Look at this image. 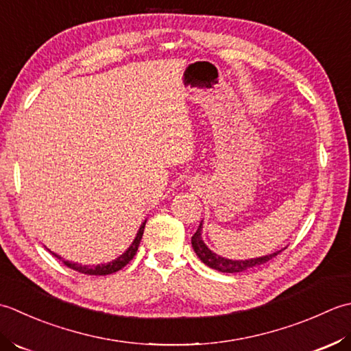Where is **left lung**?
Returning <instances> with one entry per match:
<instances>
[{"label":"left lung","mask_w":351,"mask_h":351,"mask_svg":"<svg viewBox=\"0 0 351 351\" xmlns=\"http://www.w3.org/2000/svg\"><path fill=\"white\" fill-rule=\"evenodd\" d=\"M192 247H194V252L199 257V261L204 262L207 267H210L217 271H221V273H242L248 268L253 267H259L262 263H267L268 261L273 259L280 252L263 256V257H257V259H250V261H230L226 259V257H221L215 254L212 250L207 248V245L202 239V224L197 228V232L192 236Z\"/></svg>","instance_id":"1"}]
</instances>
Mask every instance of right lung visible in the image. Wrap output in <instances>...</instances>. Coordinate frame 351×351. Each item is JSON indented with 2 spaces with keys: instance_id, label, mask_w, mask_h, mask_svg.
Segmentation results:
<instances>
[{
  "instance_id": "add662e5",
  "label": "right lung",
  "mask_w": 351,
  "mask_h": 351,
  "mask_svg": "<svg viewBox=\"0 0 351 351\" xmlns=\"http://www.w3.org/2000/svg\"><path fill=\"white\" fill-rule=\"evenodd\" d=\"M144 228H145V223L141 226L138 234H136V238L133 241V244L128 247L127 252L124 254H121L118 259L112 261L109 263H104V265H97V267H88V265H78V263H74V262H68L65 261V265L71 269H75L78 271V273L82 274H88V276H107V274H112V273H117V271L123 269L128 262H130L136 252H138V247L141 244V239H142V234H144ZM54 254V253H53ZM57 259H62L60 256L54 254Z\"/></svg>"
}]
</instances>
